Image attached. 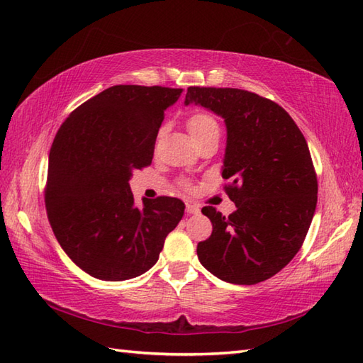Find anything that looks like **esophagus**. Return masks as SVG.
<instances>
[{
  "mask_svg": "<svg viewBox=\"0 0 363 363\" xmlns=\"http://www.w3.org/2000/svg\"><path fill=\"white\" fill-rule=\"evenodd\" d=\"M186 212H187L189 215H195V213H199V207H198V206H195V204L189 203V204L186 206Z\"/></svg>",
  "mask_w": 363,
  "mask_h": 363,
  "instance_id": "obj_1",
  "label": "esophagus"
}]
</instances>
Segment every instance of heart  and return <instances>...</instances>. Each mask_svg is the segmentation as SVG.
Listing matches in <instances>:
<instances>
[{
  "instance_id": "1",
  "label": "heart",
  "mask_w": 363,
  "mask_h": 363,
  "mask_svg": "<svg viewBox=\"0 0 363 363\" xmlns=\"http://www.w3.org/2000/svg\"><path fill=\"white\" fill-rule=\"evenodd\" d=\"M187 129H189L191 138L195 140V138L209 134L211 130L218 129V125L212 115L206 113V112H198V113L191 115V117L187 120Z\"/></svg>"
}]
</instances>
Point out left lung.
<instances>
[{
    "label": "left lung",
    "instance_id": "1",
    "mask_svg": "<svg viewBox=\"0 0 363 363\" xmlns=\"http://www.w3.org/2000/svg\"><path fill=\"white\" fill-rule=\"evenodd\" d=\"M195 104L225 120L221 176L237 211L207 206L212 235L198 243L201 265L218 279L252 285L279 273L299 251L317 207L309 146L279 104L240 89L189 87Z\"/></svg>",
    "mask_w": 363,
    "mask_h": 363
}]
</instances>
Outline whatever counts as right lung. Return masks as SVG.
Returning a JSON list of instances; mask_svg holds the SVG:
<instances>
[{
    "label": "right lung",
    "mask_w": 363,
    "mask_h": 363,
    "mask_svg": "<svg viewBox=\"0 0 363 363\" xmlns=\"http://www.w3.org/2000/svg\"><path fill=\"white\" fill-rule=\"evenodd\" d=\"M182 89L113 86L90 98L59 128L50 151L45 204L59 245L82 272L126 281L156 264L186 206L142 198L129 187L151 164L164 113Z\"/></svg>",
    "instance_id": "add662e5"
}]
</instances>
